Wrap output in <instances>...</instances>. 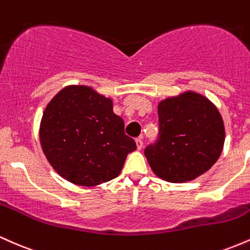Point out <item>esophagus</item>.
I'll return each mask as SVG.
<instances>
[{
  "label": "esophagus",
  "instance_id": "obj_1",
  "mask_svg": "<svg viewBox=\"0 0 250 250\" xmlns=\"http://www.w3.org/2000/svg\"><path fill=\"white\" fill-rule=\"evenodd\" d=\"M136 148L139 149V150H141L142 147H143V141H142V137H139V139H136Z\"/></svg>",
  "mask_w": 250,
  "mask_h": 250
}]
</instances>
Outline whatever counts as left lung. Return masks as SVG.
Instances as JSON below:
<instances>
[{
	"label": "left lung",
	"instance_id": "1",
	"mask_svg": "<svg viewBox=\"0 0 250 250\" xmlns=\"http://www.w3.org/2000/svg\"><path fill=\"white\" fill-rule=\"evenodd\" d=\"M159 140L146 148L151 170L173 183L195 180L214 166L225 145L219 109L196 91L167 97L157 105Z\"/></svg>",
	"mask_w": 250,
	"mask_h": 250
}]
</instances>
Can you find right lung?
<instances>
[{"label": "right lung", "mask_w": 250, "mask_h": 250, "mask_svg": "<svg viewBox=\"0 0 250 250\" xmlns=\"http://www.w3.org/2000/svg\"><path fill=\"white\" fill-rule=\"evenodd\" d=\"M40 142L50 166L63 179L96 187L121 173L136 149L113 100L88 85H67L43 111Z\"/></svg>", "instance_id": "right-lung-1"}]
</instances>
